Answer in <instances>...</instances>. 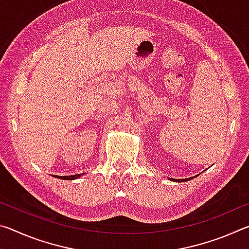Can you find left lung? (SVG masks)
Instances as JSON below:
<instances>
[{"instance_id":"8db88e82","label":"left lung","mask_w":249,"mask_h":249,"mask_svg":"<svg viewBox=\"0 0 249 249\" xmlns=\"http://www.w3.org/2000/svg\"><path fill=\"white\" fill-rule=\"evenodd\" d=\"M191 179H193V177H192V178H188V179H178V180H177V179H174V181H177V182H182V181H188V180H191ZM172 180V179H171Z\"/></svg>"}]
</instances>
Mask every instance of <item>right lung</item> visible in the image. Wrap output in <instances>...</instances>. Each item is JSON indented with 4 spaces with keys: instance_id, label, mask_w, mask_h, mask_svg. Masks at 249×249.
<instances>
[{
    "instance_id": "add662e5",
    "label": "right lung",
    "mask_w": 249,
    "mask_h": 249,
    "mask_svg": "<svg viewBox=\"0 0 249 249\" xmlns=\"http://www.w3.org/2000/svg\"><path fill=\"white\" fill-rule=\"evenodd\" d=\"M82 175H73V176H57L56 178H60V179H64V180H74L79 178V177H81ZM54 177V176H53Z\"/></svg>"
}]
</instances>
